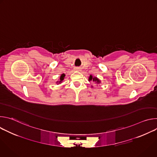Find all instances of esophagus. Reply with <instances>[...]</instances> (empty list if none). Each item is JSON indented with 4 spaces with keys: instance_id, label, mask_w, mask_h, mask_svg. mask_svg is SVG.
<instances>
[{
    "instance_id": "obj_1",
    "label": "esophagus",
    "mask_w": 157,
    "mask_h": 157,
    "mask_svg": "<svg viewBox=\"0 0 157 157\" xmlns=\"http://www.w3.org/2000/svg\"><path fill=\"white\" fill-rule=\"evenodd\" d=\"M74 70H75V71H79V68L76 67V68H75Z\"/></svg>"
}]
</instances>
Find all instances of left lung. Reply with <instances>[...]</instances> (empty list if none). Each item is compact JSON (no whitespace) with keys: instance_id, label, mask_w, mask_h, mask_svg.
Returning a JSON list of instances; mask_svg holds the SVG:
<instances>
[{"instance_id":"8db88e82","label":"left lung","mask_w":157,"mask_h":157,"mask_svg":"<svg viewBox=\"0 0 157 157\" xmlns=\"http://www.w3.org/2000/svg\"><path fill=\"white\" fill-rule=\"evenodd\" d=\"M88 81H92L93 83H94L95 84H99L100 83H101V81L97 77L93 76V75H90L89 77L88 78ZM91 87H93V86H91Z\"/></svg>"}]
</instances>
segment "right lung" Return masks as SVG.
I'll list each match as a JSON object with an SVG mask.
<instances>
[{"instance_id":"obj_1","label":"right lung","mask_w":157,"mask_h":157,"mask_svg":"<svg viewBox=\"0 0 157 157\" xmlns=\"http://www.w3.org/2000/svg\"><path fill=\"white\" fill-rule=\"evenodd\" d=\"M64 78H65V75L64 74H61L60 77H59V78L58 79V80L56 82V84H61V82H63V81L64 79Z\"/></svg>"}]
</instances>
